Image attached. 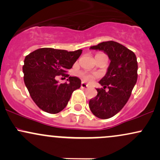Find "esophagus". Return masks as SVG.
Segmentation results:
<instances>
[{
    "instance_id": "esophagus-1",
    "label": "esophagus",
    "mask_w": 160,
    "mask_h": 160,
    "mask_svg": "<svg viewBox=\"0 0 160 160\" xmlns=\"http://www.w3.org/2000/svg\"><path fill=\"white\" fill-rule=\"evenodd\" d=\"M87 87H88V86L86 85L85 82H81V88H87Z\"/></svg>"
}]
</instances>
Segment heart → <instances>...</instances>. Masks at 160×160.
Listing matches in <instances>:
<instances>
[{
    "label": "heart",
    "instance_id": "obj_1",
    "mask_svg": "<svg viewBox=\"0 0 160 160\" xmlns=\"http://www.w3.org/2000/svg\"><path fill=\"white\" fill-rule=\"evenodd\" d=\"M79 75H80V76L82 77V78H83V79H84V80H86V81H91V80L93 79V78H94V77H93L92 75L84 74H82V73H80V74H79Z\"/></svg>",
    "mask_w": 160,
    "mask_h": 160
}]
</instances>
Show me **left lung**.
<instances>
[{
  "instance_id": "left-lung-1",
  "label": "left lung",
  "mask_w": 160,
  "mask_h": 160,
  "mask_svg": "<svg viewBox=\"0 0 160 160\" xmlns=\"http://www.w3.org/2000/svg\"><path fill=\"white\" fill-rule=\"evenodd\" d=\"M90 49L104 51L111 59L107 74L99 82L103 88L97 89L98 94L89 102L92 113L105 120L117 114L128 102L137 82V58L132 51L112 40Z\"/></svg>"
}]
</instances>
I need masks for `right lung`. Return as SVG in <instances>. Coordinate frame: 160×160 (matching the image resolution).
<instances>
[{"instance_id": "right-lung-1", "label": "right lung", "mask_w": 160, "mask_h": 160, "mask_svg": "<svg viewBox=\"0 0 160 160\" xmlns=\"http://www.w3.org/2000/svg\"><path fill=\"white\" fill-rule=\"evenodd\" d=\"M82 53V49L68 52L63 49L40 48L25 56L22 71L24 82L37 105L49 113H58L68 103L73 92L80 87L81 80L69 77L71 69ZM68 77L59 84L58 76Z\"/></svg>"}]
</instances>
